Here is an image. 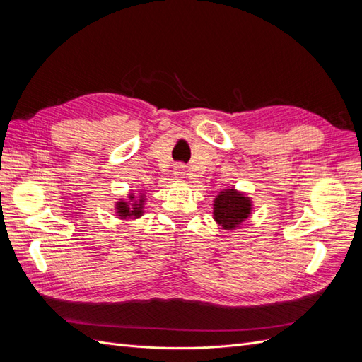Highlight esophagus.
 Instances as JSON below:
<instances>
[{
	"instance_id": "esophagus-1",
	"label": "esophagus",
	"mask_w": 362,
	"mask_h": 362,
	"mask_svg": "<svg viewBox=\"0 0 362 362\" xmlns=\"http://www.w3.org/2000/svg\"><path fill=\"white\" fill-rule=\"evenodd\" d=\"M173 175H175V177H177L178 180L184 178V177H185V164H182V163L175 164V168H173Z\"/></svg>"
}]
</instances>
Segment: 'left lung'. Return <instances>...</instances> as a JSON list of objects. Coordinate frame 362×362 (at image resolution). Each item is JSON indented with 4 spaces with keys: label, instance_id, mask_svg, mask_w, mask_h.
<instances>
[{
    "label": "left lung",
    "instance_id": "1",
    "mask_svg": "<svg viewBox=\"0 0 362 362\" xmlns=\"http://www.w3.org/2000/svg\"><path fill=\"white\" fill-rule=\"evenodd\" d=\"M250 211V199L234 189L221 192L214 199V221L226 231H231V229L242 225V222L249 217Z\"/></svg>",
    "mask_w": 362,
    "mask_h": 362
}]
</instances>
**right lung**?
I'll list each match as a JSON object with an SVG mask.
<instances>
[{"mask_svg": "<svg viewBox=\"0 0 362 362\" xmlns=\"http://www.w3.org/2000/svg\"><path fill=\"white\" fill-rule=\"evenodd\" d=\"M136 199L134 194H129V201L131 202H125V201H119L116 204V210L120 218H127V217H140L144 214V204H145V196L141 194L139 201H133Z\"/></svg>", "mask_w": 362, "mask_h": 362, "instance_id": "add662e5", "label": "right lung"}]
</instances>
